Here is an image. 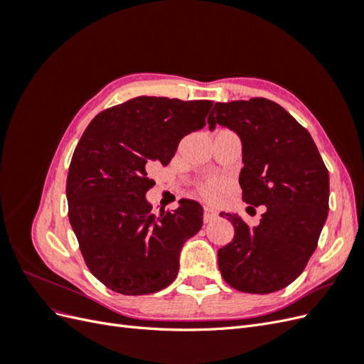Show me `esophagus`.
<instances>
[{
  "mask_svg": "<svg viewBox=\"0 0 364 364\" xmlns=\"http://www.w3.org/2000/svg\"><path fill=\"white\" fill-rule=\"evenodd\" d=\"M217 217H218V213L215 211V209L205 206V209H203V222H205V223L214 222V220H215Z\"/></svg>",
  "mask_w": 364,
  "mask_h": 364,
  "instance_id": "obj_1",
  "label": "esophagus"
}]
</instances>
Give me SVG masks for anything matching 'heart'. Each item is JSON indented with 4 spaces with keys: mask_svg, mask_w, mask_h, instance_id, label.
Segmentation results:
<instances>
[{
    "mask_svg": "<svg viewBox=\"0 0 364 364\" xmlns=\"http://www.w3.org/2000/svg\"><path fill=\"white\" fill-rule=\"evenodd\" d=\"M223 190H225V183H223V181H220V179H209L205 183H202L200 188H199L203 199H206L209 202L217 200L218 197L222 196Z\"/></svg>",
    "mask_w": 364,
    "mask_h": 364,
    "instance_id": "b5f03b06",
    "label": "heart"
}]
</instances>
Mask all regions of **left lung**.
<instances>
[{
    "label": "left lung",
    "mask_w": 364,
    "mask_h": 364,
    "mask_svg": "<svg viewBox=\"0 0 364 364\" xmlns=\"http://www.w3.org/2000/svg\"><path fill=\"white\" fill-rule=\"evenodd\" d=\"M208 124L238 135L243 200L266 206L253 228L238 214H220L235 235L218 250V269L240 291H278L302 273L326 222L329 174L321 153L310 132L267 98L215 103Z\"/></svg>",
    "instance_id": "left-lung-1"
}]
</instances>
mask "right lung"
<instances>
[{"mask_svg":"<svg viewBox=\"0 0 364 364\" xmlns=\"http://www.w3.org/2000/svg\"><path fill=\"white\" fill-rule=\"evenodd\" d=\"M213 102L135 97L98 114L77 144L67 179L68 215L94 277L121 294L155 293L179 272L183 243L203 208L181 200L153 215L146 194L153 162L167 165L181 139L202 129Z\"/></svg>","mask_w":364,"mask_h":364,"instance_id":"add662e5","label":"right lung"}]
</instances>
